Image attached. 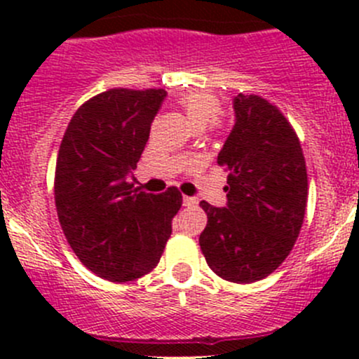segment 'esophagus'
<instances>
[{
  "instance_id": "1",
  "label": "esophagus",
  "mask_w": 359,
  "mask_h": 359,
  "mask_svg": "<svg viewBox=\"0 0 359 359\" xmlns=\"http://www.w3.org/2000/svg\"><path fill=\"white\" fill-rule=\"evenodd\" d=\"M182 203H184V206H196L198 205V200H196V198L184 196L182 198Z\"/></svg>"
}]
</instances>
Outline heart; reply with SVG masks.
Here are the masks:
<instances>
[{
	"label": "heart",
	"mask_w": 359,
	"mask_h": 359,
	"mask_svg": "<svg viewBox=\"0 0 359 359\" xmlns=\"http://www.w3.org/2000/svg\"><path fill=\"white\" fill-rule=\"evenodd\" d=\"M180 109L186 112L187 119L196 130H203L210 123L217 121V114L220 111V102L213 93L205 90H193L177 99Z\"/></svg>",
	"instance_id": "1"
}]
</instances>
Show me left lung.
<instances>
[{
  "label": "left lung",
  "instance_id": "left-lung-1",
  "mask_svg": "<svg viewBox=\"0 0 359 359\" xmlns=\"http://www.w3.org/2000/svg\"><path fill=\"white\" fill-rule=\"evenodd\" d=\"M234 121L217 163L229 172L227 205L201 201L200 247L210 269L233 283L269 276L292 252L307 203L306 159L281 111L259 95L233 100Z\"/></svg>",
  "mask_w": 359,
  "mask_h": 359
}]
</instances>
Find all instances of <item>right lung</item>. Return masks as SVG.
<instances>
[{"instance_id":"add662e5","label":"right lung","mask_w":359,"mask_h":359,"mask_svg":"<svg viewBox=\"0 0 359 359\" xmlns=\"http://www.w3.org/2000/svg\"><path fill=\"white\" fill-rule=\"evenodd\" d=\"M163 88H112L69 121L55 166V206L83 266L109 281L137 280L158 266L182 194L142 193L130 182L149 139Z\"/></svg>"}]
</instances>
